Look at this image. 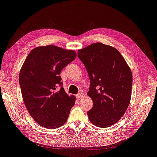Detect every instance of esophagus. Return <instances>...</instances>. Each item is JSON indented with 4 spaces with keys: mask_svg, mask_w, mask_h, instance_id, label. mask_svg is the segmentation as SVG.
I'll return each instance as SVG.
<instances>
[{
    "mask_svg": "<svg viewBox=\"0 0 157 157\" xmlns=\"http://www.w3.org/2000/svg\"><path fill=\"white\" fill-rule=\"evenodd\" d=\"M83 93H82V92H79V94H77V95H76V98H78V99H79V98H83Z\"/></svg>",
    "mask_w": 157,
    "mask_h": 157,
    "instance_id": "esophagus-1",
    "label": "esophagus"
}]
</instances>
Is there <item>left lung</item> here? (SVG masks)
Instances as JSON below:
<instances>
[{
  "mask_svg": "<svg viewBox=\"0 0 157 157\" xmlns=\"http://www.w3.org/2000/svg\"><path fill=\"white\" fill-rule=\"evenodd\" d=\"M78 56L90 81L87 94L94 105L87 112L90 121L100 128L114 124L123 116L130 102V69L116 49L101 43L78 50Z\"/></svg>",
  "mask_w": 157,
  "mask_h": 157,
  "instance_id": "8db88e82",
  "label": "left lung"
}]
</instances>
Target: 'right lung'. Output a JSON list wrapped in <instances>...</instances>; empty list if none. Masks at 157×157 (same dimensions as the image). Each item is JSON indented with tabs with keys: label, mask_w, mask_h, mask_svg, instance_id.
I'll return each mask as SVG.
<instances>
[{
	"label": "right lung",
	"mask_w": 157,
	"mask_h": 157,
	"mask_svg": "<svg viewBox=\"0 0 157 157\" xmlns=\"http://www.w3.org/2000/svg\"><path fill=\"white\" fill-rule=\"evenodd\" d=\"M76 57L72 50L47 45L33 49L26 58L19 83L24 104L39 125L55 129L67 121L76 98L66 94L59 74Z\"/></svg>",
	"instance_id": "1"
}]
</instances>
